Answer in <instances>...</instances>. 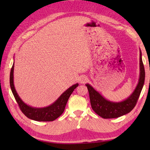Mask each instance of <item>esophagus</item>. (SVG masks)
<instances>
[{
    "label": "esophagus",
    "mask_w": 150,
    "mask_h": 150,
    "mask_svg": "<svg viewBox=\"0 0 150 150\" xmlns=\"http://www.w3.org/2000/svg\"><path fill=\"white\" fill-rule=\"evenodd\" d=\"M87 81V78L86 76L83 75V76H81V77L80 78V82L82 83H85L86 81Z\"/></svg>",
    "instance_id": "1"
}]
</instances>
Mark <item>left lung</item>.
<instances>
[{
    "label": "left lung",
    "instance_id": "8db88e82",
    "mask_svg": "<svg viewBox=\"0 0 150 150\" xmlns=\"http://www.w3.org/2000/svg\"><path fill=\"white\" fill-rule=\"evenodd\" d=\"M139 79L138 85L132 95L126 100L119 103L106 100L89 84L87 87L91 107L98 116L103 118H115L126 115L135 107L140 95L145 81V69L142 59V52L139 50Z\"/></svg>",
    "mask_w": 150,
    "mask_h": 150
}]
</instances>
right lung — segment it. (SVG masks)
Wrapping results in <instances>:
<instances>
[{
	"label": "right lung",
	"mask_w": 150,
	"mask_h": 150,
	"mask_svg": "<svg viewBox=\"0 0 150 150\" xmlns=\"http://www.w3.org/2000/svg\"><path fill=\"white\" fill-rule=\"evenodd\" d=\"M14 64L13 63L11 68V74H10V85H11L12 92L15 99H16L20 110L24 114V115L31 120L40 122L54 121L62 115L65 110L66 104L67 103L69 96L75 88L78 87V83L72 85L64 93H63L62 95L52 105L44 108L32 107V106L27 105L22 100L15 89L14 85Z\"/></svg>",
	"instance_id": "right-lung-1"
}]
</instances>
